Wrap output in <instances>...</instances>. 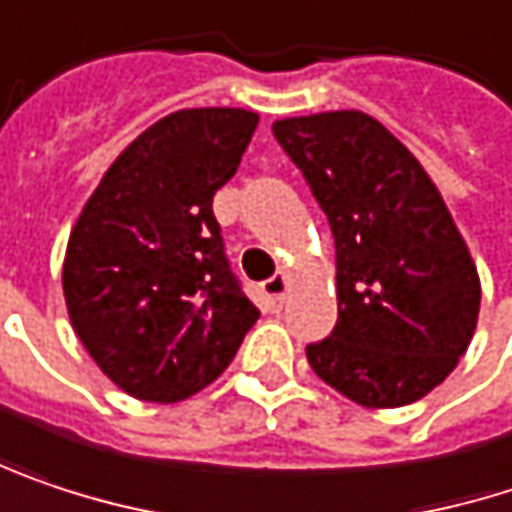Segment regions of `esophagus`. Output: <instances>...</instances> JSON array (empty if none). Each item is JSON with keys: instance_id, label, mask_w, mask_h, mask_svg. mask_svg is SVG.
I'll use <instances>...</instances> for the list:
<instances>
[{"instance_id": "esophagus-1", "label": "esophagus", "mask_w": 512, "mask_h": 512, "mask_svg": "<svg viewBox=\"0 0 512 512\" xmlns=\"http://www.w3.org/2000/svg\"><path fill=\"white\" fill-rule=\"evenodd\" d=\"M263 296L272 310H281L284 307V299H287V275H275L263 284Z\"/></svg>"}]
</instances>
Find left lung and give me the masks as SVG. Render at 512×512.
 Wrapping results in <instances>:
<instances>
[{"label": "left lung", "instance_id": "left-lung-1", "mask_svg": "<svg viewBox=\"0 0 512 512\" xmlns=\"http://www.w3.org/2000/svg\"><path fill=\"white\" fill-rule=\"evenodd\" d=\"M337 246V325L310 369L363 407H404L469 349L481 278L437 184L381 122L325 111L272 122Z\"/></svg>", "mask_w": 512, "mask_h": 512}]
</instances>
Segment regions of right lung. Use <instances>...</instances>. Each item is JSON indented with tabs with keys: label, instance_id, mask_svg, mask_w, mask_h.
<instances>
[{
	"label": "right lung",
	"instance_id": "obj_1",
	"mask_svg": "<svg viewBox=\"0 0 512 512\" xmlns=\"http://www.w3.org/2000/svg\"><path fill=\"white\" fill-rule=\"evenodd\" d=\"M255 111L187 108L108 166L64 257L70 322L122 393L172 404L213 384L260 316L234 278L216 190L237 172Z\"/></svg>",
	"mask_w": 512,
	"mask_h": 512
}]
</instances>
